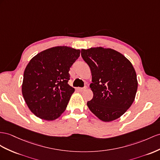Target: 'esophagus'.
<instances>
[{
  "mask_svg": "<svg viewBox=\"0 0 160 160\" xmlns=\"http://www.w3.org/2000/svg\"><path fill=\"white\" fill-rule=\"evenodd\" d=\"M86 88H87V87H83V88L78 87V88H77V90H78V91H83L84 90H85Z\"/></svg>",
  "mask_w": 160,
  "mask_h": 160,
  "instance_id": "34e87169",
  "label": "esophagus"
}]
</instances>
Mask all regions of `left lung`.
I'll return each mask as SVG.
<instances>
[{
  "instance_id": "obj_1",
  "label": "left lung",
  "mask_w": 160,
  "mask_h": 160,
  "mask_svg": "<svg viewBox=\"0 0 160 160\" xmlns=\"http://www.w3.org/2000/svg\"><path fill=\"white\" fill-rule=\"evenodd\" d=\"M81 55L92 73V99L89 109L103 122L122 116L132 104L137 91V74L130 61L112 48L82 49Z\"/></svg>"
}]
</instances>
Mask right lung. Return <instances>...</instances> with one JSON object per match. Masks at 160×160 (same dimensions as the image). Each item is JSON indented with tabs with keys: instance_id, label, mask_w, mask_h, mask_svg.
<instances>
[{
	"instance_id": "obj_1",
	"label": "right lung",
	"mask_w": 160,
	"mask_h": 160,
	"mask_svg": "<svg viewBox=\"0 0 160 160\" xmlns=\"http://www.w3.org/2000/svg\"><path fill=\"white\" fill-rule=\"evenodd\" d=\"M80 51L59 46L32 58L23 73L22 95L30 111L45 120H54L65 110L74 88L68 84L69 68Z\"/></svg>"
}]
</instances>
